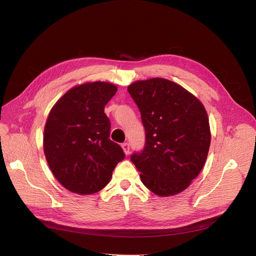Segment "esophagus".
<instances>
[{"label":"esophagus","mask_w":256,"mask_h":256,"mask_svg":"<svg viewBox=\"0 0 256 256\" xmlns=\"http://www.w3.org/2000/svg\"><path fill=\"white\" fill-rule=\"evenodd\" d=\"M122 147V150H124V154L128 155V153H130V144L128 143H124Z\"/></svg>","instance_id":"1"}]
</instances>
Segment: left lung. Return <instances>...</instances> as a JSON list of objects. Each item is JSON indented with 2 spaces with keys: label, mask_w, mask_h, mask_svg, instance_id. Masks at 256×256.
<instances>
[{
  "label": "left lung",
  "mask_w": 256,
  "mask_h": 256,
  "mask_svg": "<svg viewBox=\"0 0 256 256\" xmlns=\"http://www.w3.org/2000/svg\"><path fill=\"white\" fill-rule=\"evenodd\" d=\"M128 90L146 130L142 153L130 157L145 187L160 197L180 194L202 170L212 132L202 102L162 78L136 80Z\"/></svg>",
  "instance_id": "left-lung-1"
}]
</instances>
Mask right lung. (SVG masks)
Wrapping results in <instances>:
<instances>
[{"label": "right lung", "mask_w": 256, "mask_h": 256, "mask_svg": "<svg viewBox=\"0 0 256 256\" xmlns=\"http://www.w3.org/2000/svg\"><path fill=\"white\" fill-rule=\"evenodd\" d=\"M118 92L107 82L78 84L54 104L44 130V153L56 180L80 195L94 194L110 182L124 158L122 147L109 138L105 105Z\"/></svg>", "instance_id": "add662e5"}]
</instances>
